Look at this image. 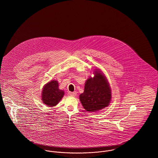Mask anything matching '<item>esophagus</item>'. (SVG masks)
I'll list each match as a JSON object with an SVG mask.
<instances>
[{"mask_svg":"<svg viewBox=\"0 0 158 158\" xmlns=\"http://www.w3.org/2000/svg\"><path fill=\"white\" fill-rule=\"evenodd\" d=\"M68 94L70 96H72V97H74L77 95V92H68Z\"/></svg>","mask_w":158,"mask_h":158,"instance_id":"esophagus-1","label":"esophagus"}]
</instances>
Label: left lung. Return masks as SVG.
<instances>
[{
	"mask_svg": "<svg viewBox=\"0 0 158 158\" xmlns=\"http://www.w3.org/2000/svg\"><path fill=\"white\" fill-rule=\"evenodd\" d=\"M79 99L84 108L89 112L99 111L109 105L111 99V88L100 71L95 69L94 77L87 80Z\"/></svg>",
	"mask_w": 158,
	"mask_h": 158,
	"instance_id": "obj_1",
	"label": "left lung"
}]
</instances>
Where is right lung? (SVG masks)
I'll return each mask as SVG.
<instances>
[{"label": "right lung", "mask_w": 158, "mask_h": 158, "mask_svg": "<svg viewBox=\"0 0 158 158\" xmlns=\"http://www.w3.org/2000/svg\"><path fill=\"white\" fill-rule=\"evenodd\" d=\"M64 95V91L58 89L57 81H51L46 84L42 92V100L49 107L56 106Z\"/></svg>", "instance_id": "right-lung-1"}]
</instances>
